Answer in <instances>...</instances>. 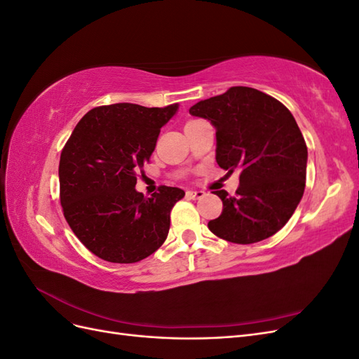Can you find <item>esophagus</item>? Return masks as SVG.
Segmentation results:
<instances>
[{
	"label": "esophagus",
	"instance_id": "34e87169",
	"mask_svg": "<svg viewBox=\"0 0 359 359\" xmlns=\"http://www.w3.org/2000/svg\"><path fill=\"white\" fill-rule=\"evenodd\" d=\"M186 196L189 198V199H201V198H203L205 196V191H198V190H187L186 191Z\"/></svg>",
	"mask_w": 359,
	"mask_h": 359
}]
</instances>
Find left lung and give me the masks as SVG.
Instances as JSON below:
<instances>
[{
	"label": "left lung",
	"mask_w": 359,
	"mask_h": 359,
	"mask_svg": "<svg viewBox=\"0 0 359 359\" xmlns=\"http://www.w3.org/2000/svg\"><path fill=\"white\" fill-rule=\"evenodd\" d=\"M190 114L214 124L219 166L241 172L235 196L214 191L223 211L208 223L210 231L235 244L277 233L306 189L307 145L290 111L262 91L232 86L191 106Z\"/></svg>",
	"instance_id": "8db88e82"
}]
</instances>
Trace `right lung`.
<instances>
[{"mask_svg": "<svg viewBox=\"0 0 359 359\" xmlns=\"http://www.w3.org/2000/svg\"><path fill=\"white\" fill-rule=\"evenodd\" d=\"M178 104L94 107L76 124L60 157V201L79 241L107 262L135 264L165 243L181 189L160 186L144 198L135 186L160 128Z\"/></svg>", "mask_w": 359, "mask_h": 359, "instance_id": "obj_1", "label": "right lung"}]
</instances>
